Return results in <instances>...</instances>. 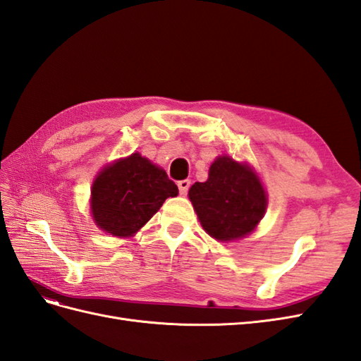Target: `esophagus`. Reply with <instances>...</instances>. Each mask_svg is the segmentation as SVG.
Instances as JSON below:
<instances>
[{
  "instance_id": "34e87169",
  "label": "esophagus",
  "mask_w": 361,
  "mask_h": 361,
  "mask_svg": "<svg viewBox=\"0 0 361 361\" xmlns=\"http://www.w3.org/2000/svg\"><path fill=\"white\" fill-rule=\"evenodd\" d=\"M190 187H191V180L190 179H183V180L178 182V188H179L180 194H187Z\"/></svg>"
}]
</instances>
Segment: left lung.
Returning a JSON list of instances; mask_svg holds the SVG:
<instances>
[{
    "label": "left lung",
    "mask_w": 361,
    "mask_h": 361,
    "mask_svg": "<svg viewBox=\"0 0 361 361\" xmlns=\"http://www.w3.org/2000/svg\"><path fill=\"white\" fill-rule=\"evenodd\" d=\"M190 200L204 231L232 241L255 231L267 209V194L256 174L232 158H216L206 182L190 188Z\"/></svg>",
    "instance_id": "obj_1"
}]
</instances>
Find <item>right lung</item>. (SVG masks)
<instances>
[{"mask_svg": "<svg viewBox=\"0 0 361 361\" xmlns=\"http://www.w3.org/2000/svg\"><path fill=\"white\" fill-rule=\"evenodd\" d=\"M178 185L167 173L140 154L114 162L101 171L92 188L96 224L114 236H130L158 212Z\"/></svg>", "mask_w": 361, "mask_h": 361, "instance_id": "right-lung-1", "label": "right lung"}]
</instances>
